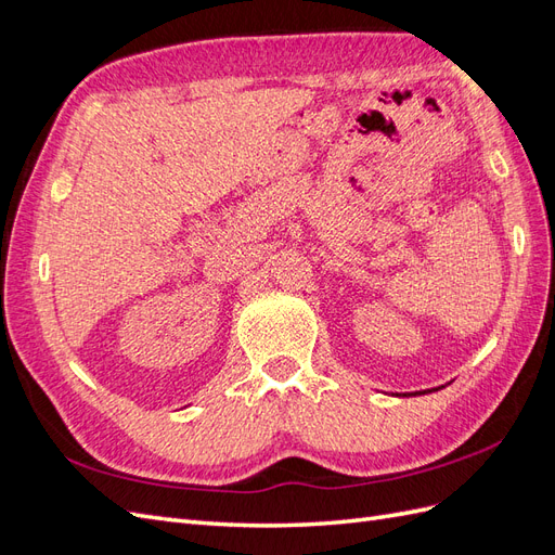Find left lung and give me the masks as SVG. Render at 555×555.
Segmentation results:
<instances>
[{
	"label": "left lung",
	"mask_w": 555,
	"mask_h": 555,
	"mask_svg": "<svg viewBox=\"0 0 555 555\" xmlns=\"http://www.w3.org/2000/svg\"><path fill=\"white\" fill-rule=\"evenodd\" d=\"M433 391H440V389H433ZM422 393H426V391H414V393H402V396H422ZM396 396H400V393H396Z\"/></svg>",
	"instance_id": "obj_1"
}]
</instances>
